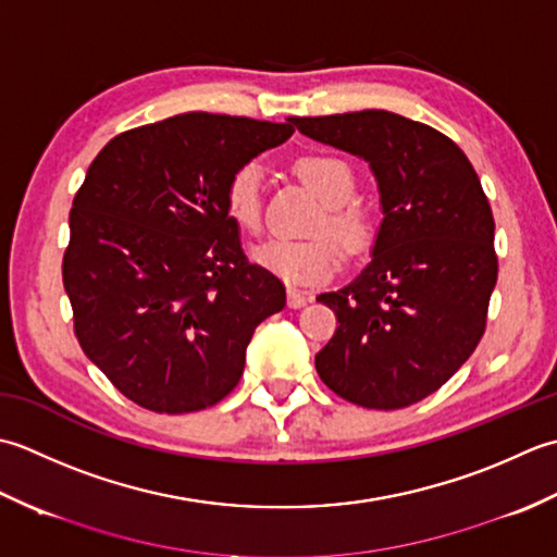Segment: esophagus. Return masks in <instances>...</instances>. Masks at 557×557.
Instances as JSON below:
<instances>
[{"label":"esophagus","instance_id":"34e87169","mask_svg":"<svg viewBox=\"0 0 557 557\" xmlns=\"http://www.w3.org/2000/svg\"><path fill=\"white\" fill-rule=\"evenodd\" d=\"M312 298L305 290H298V288H288V308L298 310V308H305Z\"/></svg>","mask_w":557,"mask_h":557}]
</instances>
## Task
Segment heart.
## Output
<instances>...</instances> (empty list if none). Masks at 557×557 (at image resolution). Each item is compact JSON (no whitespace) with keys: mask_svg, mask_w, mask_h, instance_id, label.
I'll list each match as a JSON object with an SVG mask.
<instances>
[{"mask_svg":"<svg viewBox=\"0 0 557 557\" xmlns=\"http://www.w3.org/2000/svg\"><path fill=\"white\" fill-rule=\"evenodd\" d=\"M295 173L324 201L317 233H329L335 240L331 237H314V240L271 237L252 249V259L288 283H314L334 274L338 267V247L354 255L372 243L374 221L366 207L350 201L358 180L344 158L332 153L302 156L295 163ZM223 199L225 211L243 231L259 233L262 228V170L257 163H245L235 170L225 185Z\"/></svg>","mask_w":557,"mask_h":557,"instance_id":"b5f03b06","label":"heart"}]
</instances>
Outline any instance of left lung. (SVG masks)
Listing matches in <instances>:
<instances>
[{"instance_id": "left-lung-1", "label": "left lung", "mask_w": 557, "mask_h": 557, "mask_svg": "<svg viewBox=\"0 0 557 557\" xmlns=\"http://www.w3.org/2000/svg\"><path fill=\"white\" fill-rule=\"evenodd\" d=\"M290 122L368 161L384 213L372 262L348 286L317 298L338 322L314 356L317 374L366 408L421 401L469 360L485 332L497 257L481 180L449 136L387 110Z\"/></svg>"}]
</instances>
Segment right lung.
Wrapping results in <instances>:
<instances>
[{
    "label": "right lung",
    "instance_id": "obj_1",
    "mask_svg": "<svg viewBox=\"0 0 557 557\" xmlns=\"http://www.w3.org/2000/svg\"><path fill=\"white\" fill-rule=\"evenodd\" d=\"M293 132L185 112L117 134L90 163L62 278L84 354L134 404L170 416L219 404L255 329L286 305L283 283L247 262L223 195Z\"/></svg>",
    "mask_w": 557,
    "mask_h": 557
}]
</instances>
